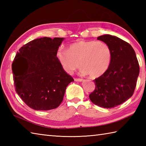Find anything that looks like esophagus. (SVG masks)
<instances>
[{
	"instance_id": "1",
	"label": "esophagus",
	"mask_w": 146,
	"mask_h": 146,
	"mask_svg": "<svg viewBox=\"0 0 146 146\" xmlns=\"http://www.w3.org/2000/svg\"><path fill=\"white\" fill-rule=\"evenodd\" d=\"M74 80H75V82H82V81H83V79H82V78H75Z\"/></svg>"
}]
</instances>
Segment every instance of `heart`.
<instances>
[{"label":"heart","instance_id":"1","mask_svg":"<svg viewBox=\"0 0 146 146\" xmlns=\"http://www.w3.org/2000/svg\"><path fill=\"white\" fill-rule=\"evenodd\" d=\"M56 56L66 73H72L80 64L82 75L95 78L103 75L109 68L112 51L104 42L82 40L71 44L68 49L59 48Z\"/></svg>","mask_w":146,"mask_h":146}]
</instances>
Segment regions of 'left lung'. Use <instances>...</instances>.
<instances>
[{
    "mask_svg": "<svg viewBox=\"0 0 146 146\" xmlns=\"http://www.w3.org/2000/svg\"><path fill=\"white\" fill-rule=\"evenodd\" d=\"M97 39L110 46L112 60L106 72L95 79V90L89 97L96 105L110 108L123 104L132 96L139 65L135 51L128 42L110 35L98 36Z\"/></svg>",
    "mask_w": 146,
    "mask_h": 146,
    "instance_id": "1",
    "label": "left lung"
}]
</instances>
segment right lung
I'll return each instance as SVG.
<instances>
[{"mask_svg": "<svg viewBox=\"0 0 146 146\" xmlns=\"http://www.w3.org/2000/svg\"><path fill=\"white\" fill-rule=\"evenodd\" d=\"M64 39L47 37L34 39L15 55L12 64L15 91L34 110L57 108L63 100L67 86L74 81L56 56Z\"/></svg>", "mask_w": 146, "mask_h": 146, "instance_id": "1", "label": "right lung"}]
</instances>
